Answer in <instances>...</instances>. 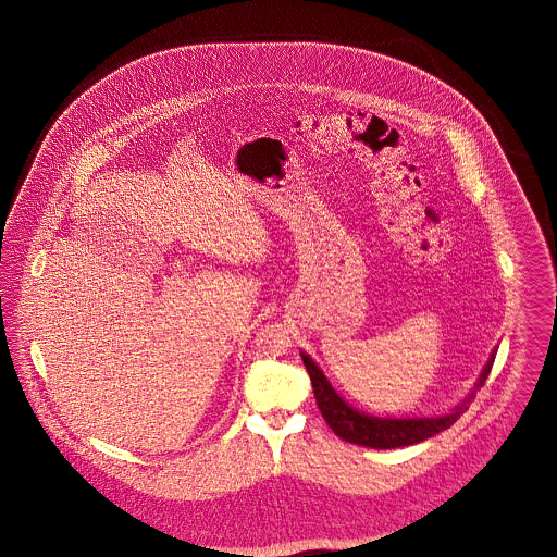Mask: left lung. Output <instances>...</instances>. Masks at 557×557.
Instances as JSON below:
<instances>
[{
  "label": "left lung",
  "instance_id": "1",
  "mask_svg": "<svg viewBox=\"0 0 557 557\" xmlns=\"http://www.w3.org/2000/svg\"><path fill=\"white\" fill-rule=\"evenodd\" d=\"M300 355H302L305 368L311 375L315 400H318L319 411H321L325 424L330 425L332 432L346 443L371 447V449H398V447L416 445V443H422L425 438L450 428L468 409V403L474 398L478 388H482V384L486 382V377L491 373L493 361H495V352H493L488 363L484 366V370L478 377L476 391H472L468 398L461 405H457L450 413L436 416V418H407V420L386 418L384 420V418H373V416H368V413L350 407L332 388V384L327 382L323 371L319 370L318 363L307 352H300Z\"/></svg>",
  "mask_w": 557,
  "mask_h": 557
}]
</instances>
